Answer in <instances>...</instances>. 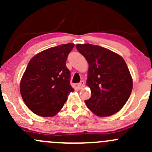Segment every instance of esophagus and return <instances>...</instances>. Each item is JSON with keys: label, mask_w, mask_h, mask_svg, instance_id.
I'll use <instances>...</instances> for the list:
<instances>
[{"label": "esophagus", "mask_w": 152, "mask_h": 152, "mask_svg": "<svg viewBox=\"0 0 152 152\" xmlns=\"http://www.w3.org/2000/svg\"><path fill=\"white\" fill-rule=\"evenodd\" d=\"M84 86H85V82L84 81H81L80 83H79L77 84V88H78V89H81V88H83V87H84Z\"/></svg>", "instance_id": "obj_1"}]
</instances>
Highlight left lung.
Returning a JSON list of instances; mask_svg holds the SVG:
<instances>
[{
	"label": "left lung",
	"instance_id": "obj_1",
	"mask_svg": "<svg viewBox=\"0 0 152 152\" xmlns=\"http://www.w3.org/2000/svg\"><path fill=\"white\" fill-rule=\"evenodd\" d=\"M89 64L87 85L91 96L85 101L99 117L111 116L121 109L130 97L133 79L122 56L107 48L91 44H77Z\"/></svg>",
	"mask_w": 152,
	"mask_h": 152
}]
</instances>
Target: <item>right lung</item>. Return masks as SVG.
Masks as SVG:
<instances>
[{
  "label": "right lung",
  "instance_id": "add662e5",
  "mask_svg": "<svg viewBox=\"0 0 152 152\" xmlns=\"http://www.w3.org/2000/svg\"><path fill=\"white\" fill-rule=\"evenodd\" d=\"M74 43L43 50L32 57L20 82V93L26 106L41 117L56 115L74 89L66 66Z\"/></svg>",
  "mask_w": 152,
  "mask_h": 152
}]
</instances>
